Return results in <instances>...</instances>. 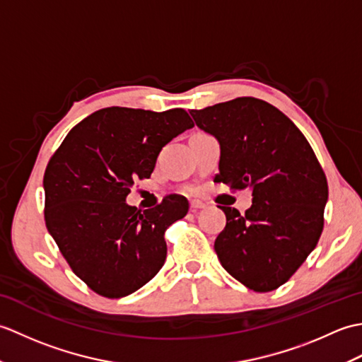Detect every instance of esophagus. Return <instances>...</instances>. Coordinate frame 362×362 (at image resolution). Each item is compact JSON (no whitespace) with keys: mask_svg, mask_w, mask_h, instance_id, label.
I'll return each instance as SVG.
<instances>
[{"mask_svg":"<svg viewBox=\"0 0 362 362\" xmlns=\"http://www.w3.org/2000/svg\"><path fill=\"white\" fill-rule=\"evenodd\" d=\"M189 209H191V211H199V210L205 209V204L204 202H199V201H191L189 202Z\"/></svg>","mask_w":362,"mask_h":362,"instance_id":"obj_1","label":"esophagus"}]
</instances>
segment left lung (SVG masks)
<instances>
[{
    "label": "left lung",
    "mask_w": 362,
    "mask_h": 362,
    "mask_svg": "<svg viewBox=\"0 0 362 362\" xmlns=\"http://www.w3.org/2000/svg\"><path fill=\"white\" fill-rule=\"evenodd\" d=\"M221 143L214 182L252 189L241 214L221 206L226 228L214 241L222 267L257 292L286 283L317 245L328 183L305 135L276 107L244 96L191 110Z\"/></svg>",
    "instance_id": "8db88e82"
}]
</instances>
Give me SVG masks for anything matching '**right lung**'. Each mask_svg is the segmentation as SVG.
I'll return each instance as SVG.
<instances>
[{
	"mask_svg": "<svg viewBox=\"0 0 362 362\" xmlns=\"http://www.w3.org/2000/svg\"><path fill=\"white\" fill-rule=\"evenodd\" d=\"M194 126L187 110L107 107L76 124L46 166L45 222L71 271L107 298L144 286L166 259V228L188 213L169 194L153 209L126 204L165 144Z\"/></svg>",
	"mask_w": 362,
	"mask_h": 362,
	"instance_id": "add662e5",
	"label": "right lung"
}]
</instances>
